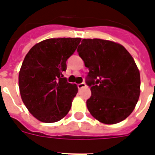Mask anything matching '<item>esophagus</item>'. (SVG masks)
<instances>
[{
	"label": "esophagus",
	"mask_w": 155,
	"mask_h": 155,
	"mask_svg": "<svg viewBox=\"0 0 155 155\" xmlns=\"http://www.w3.org/2000/svg\"><path fill=\"white\" fill-rule=\"evenodd\" d=\"M87 87V85H86L85 83H81V84H78V88H86Z\"/></svg>",
	"instance_id": "obj_1"
}]
</instances>
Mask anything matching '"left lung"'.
<instances>
[{"mask_svg": "<svg viewBox=\"0 0 155 155\" xmlns=\"http://www.w3.org/2000/svg\"><path fill=\"white\" fill-rule=\"evenodd\" d=\"M77 51L89 70L88 111L105 124L125 120L140 93V71L132 55L122 45L101 39H83Z\"/></svg>", "mask_w": 155, "mask_h": 155, "instance_id": "1", "label": "left lung"}]
</instances>
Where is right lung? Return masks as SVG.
<instances>
[{
  "mask_svg": "<svg viewBox=\"0 0 155 155\" xmlns=\"http://www.w3.org/2000/svg\"><path fill=\"white\" fill-rule=\"evenodd\" d=\"M81 38H51L35 44L22 62L19 92L28 111L43 123H55L69 112L78 87L63 77L67 60Z\"/></svg>",
  "mask_w": 155,
  "mask_h": 155,
  "instance_id": "right-lung-1",
  "label": "right lung"
}]
</instances>
